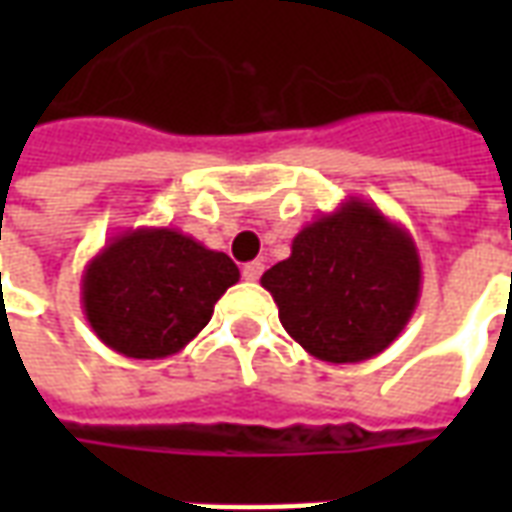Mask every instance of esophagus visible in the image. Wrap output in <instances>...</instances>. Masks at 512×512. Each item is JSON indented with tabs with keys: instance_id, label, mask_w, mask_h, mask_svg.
Wrapping results in <instances>:
<instances>
[{
	"instance_id": "esophagus-1",
	"label": "esophagus",
	"mask_w": 512,
	"mask_h": 512,
	"mask_svg": "<svg viewBox=\"0 0 512 512\" xmlns=\"http://www.w3.org/2000/svg\"><path fill=\"white\" fill-rule=\"evenodd\" d=\"M241 274H244L246 282H257V279H260V274H263V263H260V260H252V263H246Z\"/></svg>"
}]
</instances>
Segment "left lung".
<instances>
[{"instance_id":"8db88e82","label":"left lung","mask_w":512,"mask_h":512,"mask_svg":"<svg viewBox=\"0 0 512 512\" xmlns=\"http://www.w3.org/2000/svg\"><path fill=\"white\" fill-rule=\"evenodd\" d=\"M260 285L279 321L321 362L373 359L395 343L417 310L422 266L414 238L376 205L348 197L301 227L290 257Z\"/></svg>"}]
</instances>
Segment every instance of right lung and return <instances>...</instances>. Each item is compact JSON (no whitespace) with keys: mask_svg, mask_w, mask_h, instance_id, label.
I'll return each instance as SVG.
<instances>
[{"mask_svg":"<svg viewBox=\"0 0 512 512\" xmlns=\"http://www.w3.org/2000/svg\"><path fill=\"white\" fill-rule=\"evenodd\" d=\"M238 266L172 227L109 238L87 263L82 307L98 340L128 359H164L208 326Z\"/></svg>","mask_w":512,"mask_h":512,"instance_id":"1","label":"right lung"}]
</instances>
